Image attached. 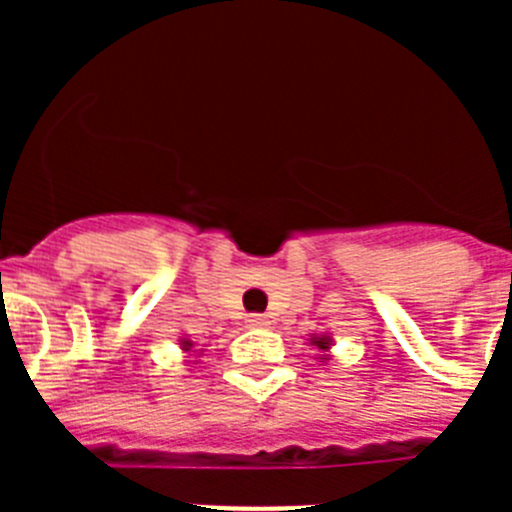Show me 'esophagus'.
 Instances as JSON below:
<instances>
[{
	"mask_svg": "<svg viewBox=\"0 0 512 512\" xmlns=\"http://www.w3.org/2000/svg\"><path fill=\"white\" fill-rule=\"evenodd\" d=\"M248 325L251 328H264V325H269V318L261 315V312H253V315H248Z\"/></svg>",
	"mask_w": 512,
	"mask_h": 512,
	"instance_id": "obj_1",
	"label": "esophagus"
}]
</instances>
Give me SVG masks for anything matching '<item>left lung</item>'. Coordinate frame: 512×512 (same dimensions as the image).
I'll return each mask as SVG.
<instances>
[{
    "label": "left lung",
    "mask_w": 512,
    "mask_h": 512,
    "mask_svg": "<svg viewBox=\"0 0 512 512\" xmlns=\"http://www.w3.org/2000/svg\"><path fill=\"white\" fill-rule=\"evenodd\" d=\"M312 343H315V346H318V348H328V338H315V341H312Z\"/></svg>",
    "instance_id": "left-lung-1"
}]
</instances>
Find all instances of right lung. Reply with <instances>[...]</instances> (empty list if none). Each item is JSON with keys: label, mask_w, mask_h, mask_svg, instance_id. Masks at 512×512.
Instances as JSON below:
<instances>
[{"label": "right lung", "mask_w": 512, "mask_h": 512, "mask_svg": "<svg viewBox=\"0 0 512 512\" xmlns=\"http://www.w3.org/2000/svg\"><path fill=\"white\" fill-rule=\"evenodd\" d=\"M189 346H192V343H189V341H184V348H189Z\"/></svg>", "instance_id": "1"}]
</instances>
